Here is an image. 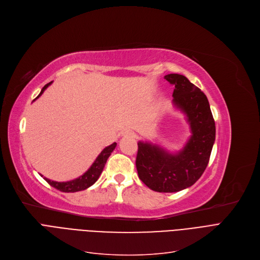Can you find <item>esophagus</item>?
<instances>
[{
    "instance_id": "34e87169",
    "label": "esophagus",
    "mask_w": 260,
    "mask_h": 260,
    "mask_svg": "<svg viewBox=\"0 0 260 260\" xmlns=\"http://www.w3.org/2000/svg\"><path fill=\"white\" fill-rule=\"evenodd\" d=\"M122 135H123V137H126V138H134L135 137V132L132 131V130H127V131L123 132Z\"/></svg>"
}]
</instances>
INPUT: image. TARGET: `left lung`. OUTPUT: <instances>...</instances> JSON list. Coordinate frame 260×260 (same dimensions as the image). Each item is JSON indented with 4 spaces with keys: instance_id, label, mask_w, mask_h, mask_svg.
Returning <instances> with one entry per match:
<instances>
[{
    "instance_id": "1",
    "label": "left lung",
    "mask_w": 260,
    "mask_h": 260,
    "mask_svg": "<svg viewBox=\"0 0 260 260\" xmlns=\"http://www.w3.org/2000/svg\"><path fill=\"white\" fill-rule=\"evenodd\" d=\"M165 79L175 85L174 105L186 114L191 135L183 149L170 153L157 145L139 142L135 164L139 178L158 192L190 187L204 172L216 138V126L205 94L180 74Z\"/></svg>"
}]
</instances>
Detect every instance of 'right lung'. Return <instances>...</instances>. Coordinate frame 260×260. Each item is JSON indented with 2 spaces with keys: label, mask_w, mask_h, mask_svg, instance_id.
Masks as SVG:
<instances>
[{
  "label": "right lung",
  "mask_w": 260,
  "mask_h": 260,
  "mask_svg": "<svg viewBox=\"0 0 260 260\" xmlns=\"http://www.w3.org/2000/svg\"><path fill=\"white\" fill-rule=\"evenodd\" d=\"M53 81L48 82L47 84H45L43 86L40 94L37 96V98L42 95V93L45 91V89ZM115 147H116V143H113L112 145L106 147L105 149L100 153V155L96 157L95 162L88 169V171H85L82 176H80L79 178H77L75 180L68 181V182H56V181H52V180L46 179V178H43V179L49 185H51V186L55 187L56 189L62 191V192H76V191L84 190L86 188H89L90 186H92V185L98 180V178H100L101 174L104 170L105 164L107 163L108 157L110 156L111 152H112L115 149ZM41 177H43V176L41 175Z\"/></svg>",
  "instance_id": "add662e5"
}]
</instances>
